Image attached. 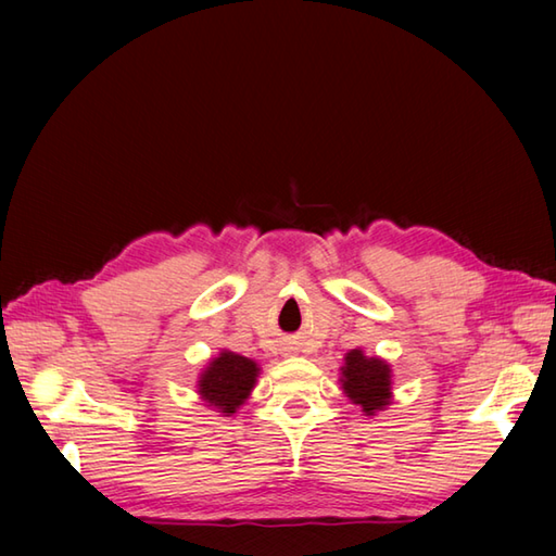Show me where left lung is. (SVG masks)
Wrapping results in <instances>:
<instances>
[{
  "instance_id": "1",
  "label": "left lung",
  "mask_w": 556,
  "mask_h": 556,
  "mask_svg": "<svg viewBox=\"0 0 556 556\" xmlns=\"http://www.w3.org/2000/svg\"><path fill=\"white\" fill-rule=\"evenodd\" d=\"M341 389L365 417H374L393 400V369L377 355H365L363 348H353L343 357Z\"/></svg>"
}]
</instances>
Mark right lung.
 I'll return each instance as SVG.
<instances>
[{"instance_id": "right-lung-1", "label": "right lung", "mask_w": 556, "mask_h": 556, "mask_svg": "<svg viewBox=\"0 0 556 556\" xmlns=\"http://www.w3.org/2000/svg\"><path fill=\"white\" fill-rule=\"evenodd\" d=\"M257 377H261V365L255 359L223 348L219 355L211 357L208 365L201 369L197 393L201 403L217 412L219 417H231L251 397Z\"/></svg>"}]
</instances>
